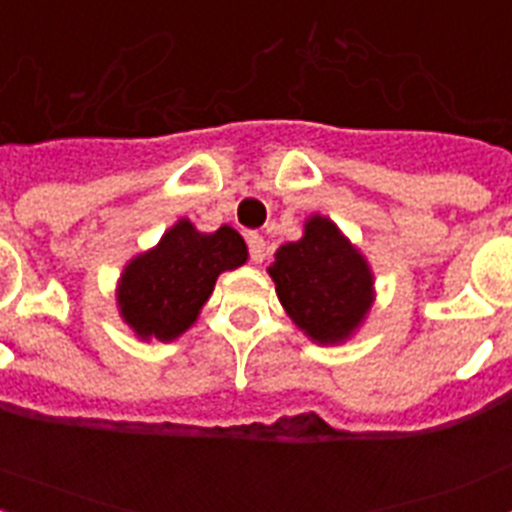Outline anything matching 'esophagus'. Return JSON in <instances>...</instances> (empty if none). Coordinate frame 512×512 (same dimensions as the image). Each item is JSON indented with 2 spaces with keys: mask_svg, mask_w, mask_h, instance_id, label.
Wrapping results in <instances>:
<instances>
[{
  "mask_svg": "<svg viewBox=\"0 0 512 512\" xmlns=\"http://www.w3.org/2000/svg\"><path fill=\"white\" fill-rule=\"evenodd\" d=\"M248 253H251L253 264H261L266 259V241L264 235L248 233Z\"/></svg>",
  "mask_w": 512,
  "mask_h": 512,
  "instance_id": "1",
  "label": "esophagus"
}]
</instances>
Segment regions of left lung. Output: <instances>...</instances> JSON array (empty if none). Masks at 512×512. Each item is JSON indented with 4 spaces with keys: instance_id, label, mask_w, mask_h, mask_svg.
<instances>
[{
    "instance_id": "obj_1",
    "label": "left lung",
    "mask_w": 512,
    "mask_h": 512,
    "mask_svg": "<svg viewBox=\"0 0 512 512\" xmlns=\"http://www.w3.org/2000/svg\"><path fill=\"white\" fill-rule=\"evenodd\" d=\"M269 277L292 323L320 346H336L354 336L372 310V269L323 215L307 220L300 241L279 246Z\"/></svg>"
}]
</instances>
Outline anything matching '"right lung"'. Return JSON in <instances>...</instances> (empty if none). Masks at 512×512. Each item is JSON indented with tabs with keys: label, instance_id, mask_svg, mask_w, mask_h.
<instances>
[{
	"label": "right lung",
	"instance_id": "add662e5",
	"mask_svg": "<svg viewBox=\"0 0 512 512\" xmlns=\"http://www.w3.org/2000/svg\"><path fill=\"white\" fill-rule=\"evenodd\" d=\"M248 248L230 225L200 233L182 217L151 251L138 253L117 284L120 318L143 341H174L192 328L223 271L246 264Z\"/></svg>",
	"mask_w": 512,
	"mask_h": 512
}]
</instances>
